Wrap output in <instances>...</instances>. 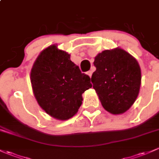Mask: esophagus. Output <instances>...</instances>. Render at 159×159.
<instances>
[{
  "instance_id": "34e87169",
  "label": "esophagus",
  "mask_w": 159,
  "mask_h": 159,
  "mask_svg": "<svg viewBox=\"0 0 159 159\" xmlns=\"http://www.w3.org/2000/svg\"><path fill=\"white\" fill-rule=\"evenodd\" d=\"M87 74H88L89 76L90 77H91L92 75H93V70H89V71H88V72H87Z\"/></svg>"
}]
</instances>
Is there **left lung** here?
<instances>
[{"mask_svg": "<svg viewBox=\"0 0 159 159\" xmlns=\"http://www.w3.org/2000/svg\"><path fill=\"white\" fill-rule=\"evenodd\" d=\"M96 70L92 83L102 106L114 114H123L132 106L139 92V64L121 48L105 50L95 57Z\"/></svg>", "mask_w": 159, "mask_h": 159, "instance_id": "8db88e82", "label": "left lung"}]
</instances>
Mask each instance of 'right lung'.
Listing matches in <instances>:
<instances>
[{
  "label": "right lung",
  "instance_id": "1",
  "mask_svg": "<svg viewBox=\"0 0 159 159\" xmlns=\"http://www.w3.org/2000/svg\"><path fill=\"white\" fill-rule=\"evenodd\" d=\"M31 83L41 107L62 120L76 114L82 105V94L93 86L89 76L56 45L49 46L39 55L32 68Z\"/></svg>",
  "mask_w": 159,
  "mask_h": 159
}]
</instances>
